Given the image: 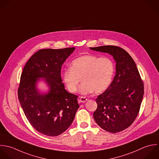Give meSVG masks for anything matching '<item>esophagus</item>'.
Returning <instances> with one entry per match:
<instances>
[{"instance_id": "obj_1", "label": "esophagus", "mask_w": 159, "mask_h": 159, "mask_svg": "<svg viewBox=\"0 0 159 159\" xmlns=\"http://www.w3.org/2000/svg\"><path fill=\"white\" fill-rule=\"evenodd\" d=\"M87 101V99L84 97H81L79 98V102L81 103H85Z\"/></svg>"}]
</instances>
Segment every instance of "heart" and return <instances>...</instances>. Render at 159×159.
<instances>
[{"label": "heart", "instance_id": "heart-1", "mask_svg": "<svg viewBox=\"0 0 159 159\" xmlns=\"http://www.w3.org/2000/svg\"><path fill=\"white\" fill-rule=\"evenodd\" d=\"M114 72L115 64L110 57L84 55L73 60L70 68L62 72V77L71 93L77 91L82 79L83 83L79 92L82 95H87L106 90L112 81Z\"/></svg>", "mask_w": 159, "mask_h": 159}]
</instances>
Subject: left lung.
Wrapping results in <instances>:
<instances>
[{"label":"left lung","mask_w":159,"mask_h":159,"mask_svg":"<svg viewBox=\"0 0 159 159\" xmlns=\"http://www.w3.org/2000/svg\"><path fill=\"white\" fill-rule=\"evenodd\" d=\"M90 49L108 53L116 62L113 80L95 100L97 108L93 118L108 132L122 131L133 124L139 113L144 96L143 82L135 62L125 49L110 45Z\"/></svg>","instance_id":"8db88e82"}]
</instances>
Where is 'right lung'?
<instances>
[{
  "instance_id": "right-lung-1",
  "label": "right lung",
  "mask_w": 159,
  "mask_h": 159,
  "mask_svg": "<svg viewBox=\"0 0 159 159\" xmlns=\"http://www.w3.org/2000/svg\"><path fill=\"white\" fill-rule=\"evenodd\" d=\"M75 48L44 49L26 63L21 75L18 97L31 125L39 133L57 136L71 125L79 108L78 97L69 93L62 82L61 70ZM41 79L48 87L41 93L37 87Z\"/></svg>"
}]
</instances>
